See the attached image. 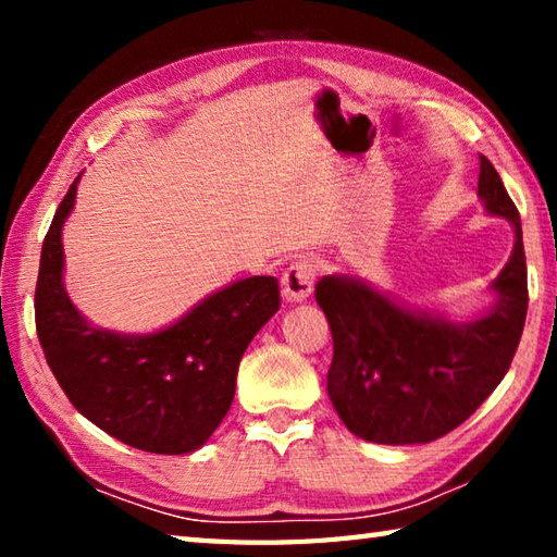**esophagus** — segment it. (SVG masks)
Returning <instances> with one entry per match:
<instances>
[{
  "label": "esophagus",
  "mask_w": 557,
  "mask_h": 557,
  "mask_svg": "<svg viewBox=\"0 0 557 557\" xmlns=\"http://www.w3.org/2000/svg\"><path fill=\"white\" fill-rule=\"evenodd\" d=\"M317 265L312 260H297L282 272V297L287 301H305L312 295Z\"/></svg>",
  "instance_id": "esophagus-1"
}]
</instances>
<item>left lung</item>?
Wrapping results in <instances>:
<instances>
[{"label":"left lung","mask_w":557,"mask_h":557,"mask_svg":"<svg viewBox=\"0 0 557 557\" xmlns=\"http://www.w3.org/2000/svg\"><path fill=\"white\" fill-rule=\"evenodd\" d=\"M479 196L488 213L511 221L516 243L492 285L494 307L474 322L449 324L412 312L354 277L317 282V305L334 338L326 391L356 437L425 445L447 435L494 393L511 366L528 309L521 215L484 154Z\"/></svg>","instance_id":"left-lung-1"}]
</instances>
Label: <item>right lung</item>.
<instances>
[{
  "mask_svg": "<svg viewBox=\"0 0 557 557\" xmlns=\"http://www.w3.org/2000/svg\"><path fill=\"white\" fill-rule=\"evenodd\" d=\"M75 186L44 238L36 280V334L73 408L129 447L154 455L199 449L228 412L240 358L280 309L275 277H248L215 292L176 324L145 336L90 326L65 295V215Z\"/></svg>",
  "mask_w": 557,
  "mask_h": 557,
  "instance_id": "right-lung-1",
  "label": "right lung"
}]
</instances>
